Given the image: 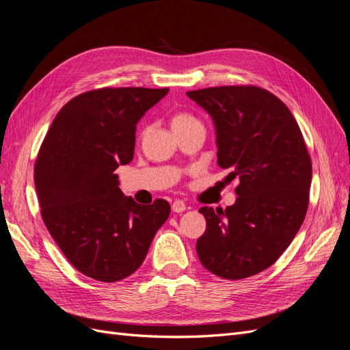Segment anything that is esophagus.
Listing matches in <instances>:
<instances>
[{
  "mask_svg": "<svg viewBox=\"0 0 350 350\" xmlns=\"http://www.w3.org/2000/svg\"><path fill=\"white\" fill-rule=\"evenodd\" d=\"M185 208H187V206H185L184 201H181V200H175L172 203V210L175 211V213H183Z\"/></svg>",
  "mask_w": 350,
  "mask_h": 350,
  "instance_id": "obj_1",
  "label": "esophagus"
}]
</instances>
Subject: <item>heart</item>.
<instances>
[{
    "label": "heart",
    "mask_w": 350,
    "mask_h": 350,
    "mask_svg": "<svg viewBox=\"0 0 350 350\" xmlns=\"http://www.w3.org/2000/svg\"><path fill=\"white\" fill-rule=\"evenodd\" d=\"M197 121L193 115H189L188 112H184V111H178L172 115V126L174 130H178V129H183V126L188 125Z\"/></svg>",
    "instance_id": "1"
}]
</instances>
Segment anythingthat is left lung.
<instances>
[{
    "instance_id": "obj_1",
    "label": "left lung",
    "mask_w": 350,
    "mask_h": 350,
    "mask_svg": "<svg viewBox=\"0 0 350 350\" xmlns=\"http://www.w3.org/2000/svg\"><path fill=\"white\" fill-rule=\"evenodd\" d=\"M215 121L217 163L238 178L237 201L201 207L206 232L197 241L203 266L239 280L269 269L291 245L305 219L311 157L289 108L258 86H219L187 92Z\"/></svg>"
}]
</instances>
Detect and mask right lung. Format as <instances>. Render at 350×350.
<instances>
[{
	"label": "right lung",
	"mask_w": 350,
	"mask_h": 350,
	"mask_svg": "<svg viewBox=\"0 0 350 350\" xmlns=\"http://www.w3.org/2000/svg\"><path fill=\"white\" fill-rule=\"evenodd\" d=\"M169 92L102 88L77 94L52 121L35 163L44 224L66 258L84 276L118 282L142 266L171 213L166 200L135 203L118 187L131 162L135 124Z\"/></svg>",
	"instance_id": "1"
}]
</instances>
